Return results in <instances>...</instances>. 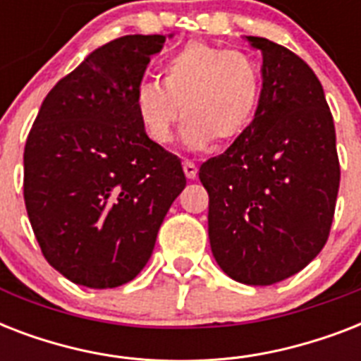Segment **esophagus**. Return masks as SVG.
I'll use <instances>...</instances> for the list:
<instances>
[{
	"label": "esophagus",
	"mask_w": 361,
	"mask_h": 361,
	"mask_svg": "<svg viewBox=\"0 0 361 361\" xmlns=\"http://www.w3.org/2000/svg\"><path fill=\"white\" fill-rule=\"evenodd\" d=\"M183 172H185L187 180H195L197 178V166L191 161H183Z\"/></svg>",
	"instance_id": "esophagus-1"
}]
</instances>
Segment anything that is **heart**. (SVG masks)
Segmentation results:
<instances>
[{
    "instance_id": "b5f03b06",
    "label": "heart",
    "mask_w": 361,
    "mask_h": 361,
    "mask_svg": "<svg viewBox=\"0 0 361 361\" xmlns=\"http://www.w3.org/2000/svg\"><path fill=\"white\" fill-rule=\"evenodd\" d=\"M262 97V71L240 50L192 41L163 65V84L140 80L135 110L155 144H169L183 116V142L202 149L212 140L231 142L251 125ZM182 109H180L179 106Z\"/></svg>"
}]
</instances>
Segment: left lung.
Returning a JSON list of instances; mask_svg holds the SVG:
<instances>
[{
    "label": "left lung",
    "instance_id": "obj_1",
    "mask_svg": "<svg viewBox=\"0 0 361 361\" xmlns=\"http://www.w3.org/2000/svg\"><path fill=\"white\" fill-rule=\"evenodd\" d=\"M257 116L232 146L202 163L215 260L243 285L298 274L330 236L341 180L324 90L300 56L264 37Z\"/></svg>",
    "mask_w": 361,
    "mask_h": 361
}]
</instances>
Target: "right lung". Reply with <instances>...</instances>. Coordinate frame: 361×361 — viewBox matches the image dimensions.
Masks as SVG:
<instances>
[{"label":"right lung","mask_w":361,"mask_h":361,"mask_svg":"<svg viewBox=\"0 0 361 361\" xmlns=\"http://www.w3.org/2000/svg\"><path fill=\"white\" fill-rule=\"evenodd\" d=\"M164 35H125L92 52L48 92L24 149V200L48 264L76 285L114 288L149 260L187 180L149 140L136 84Z\"/></svg>","instance_id":"right-lung-1"}]
</instances>
